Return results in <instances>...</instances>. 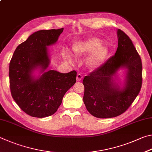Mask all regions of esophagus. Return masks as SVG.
<instances>
[{
  "mask_svg": "<svg viewBox=\"0 0 152 152\" xmlns=\"http://www.w3.org/2000/svg\"><path fill=\"white\" fill-rule=\"evenodd\" d=\"M82 79H83V75H82L81 74L79 73V74L77 75V77H76L77 81H81Z\"/></svg>",
  "mask_w": 152,
  "mask_h": 152,
  "instance_id": "34e87169",
  "label": "esophagus"
}]
</instances>
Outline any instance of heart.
Instances as JSON below:
<instances>
[{"mask_svg": "<svg viewBox=\"0 0 152 152\" xmlns=\"http://www.w3.org/2000/svg\"><path fill=\"white\" fill-rule=\"evenodd\" d=\"M71 51L75 57H83L88 55L86 60V65L88 69L94 70L102 66L107 59L110 50L105 45H102L101 40L91 37L74 42L72 45ZM63 58L72 62L71 56L67 52L63 53Z\"/></svg>", "mask_w": 152, "mask_h": 152, "instance_id": "obj_1", "label": "heart"}]
</instances>
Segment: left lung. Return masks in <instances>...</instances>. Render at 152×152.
Masks as SVG:
<instances>
[{"mask_svg": "<svg viewBox=\"0 0 152 152\" xmlns=\"http://www.w3.org/2000/svg\"><path fill=\"white\" fill-rule=\"evenodd\" d=\"M115 54L83 80V102L87 111L98 118H111L124 113L139 94L142 83V64L132 40L117 31ZM120 69H126L123 83L116 82Z\"/></svg>", "mask_w": 152, "mask_h": 152, "instance_id": "left-lung-1", "label": "left lung"}]
</instances>
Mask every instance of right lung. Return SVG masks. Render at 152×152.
<instances>
[{"label":"right lung","mask_w":152,"mask_h":152,"mask_svg":"<svg viewBox=\"0 0 152 152\" xmlns=\"http://www.w3.org/2000/svg\"><path fill=\"white\" fill-rule=\"evenodd\" d=\"M63 28L34 33L15 50L9 65L10 88L19 107L34 118L52 115L65 93L75 83L77 72L61 73L48 70V47L55 44ZM39 71L36 76L34 72Z\"/></svg>","instance_id":"obj_1"}]
</instances>
